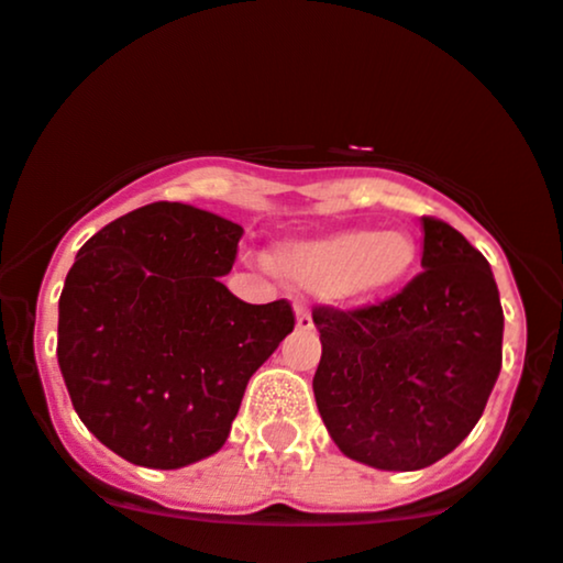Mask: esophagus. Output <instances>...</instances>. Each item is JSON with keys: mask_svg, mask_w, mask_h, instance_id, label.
Segmentation results:
<instances>
[{"mask_svg": "<svg viewBox=\"0 0 563 563\" xmlns=\"http://www.w3.org/2000/svg\"><path fill=\"white\" fill-rule=\"evenodd\" d=\"M312 314H310V307L307 305H296V329L301 331H310L312 329Z\"/></svg>", "mask_w": 563, "mask_h": 563, "instance_id": "obj_1", "label": "esophagus"}]
</instances>
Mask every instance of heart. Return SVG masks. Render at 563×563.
I'll list each match as a JSON object with an SVG mask.
<instances>
[{
	"label": "heart",
	"mask_w": 563,
	"mask_h": 563,
	"mask_svg": "<svg viewBox=\"0 0 563 563\" xmlns=\"http://www.w3.org/2000/svg\"><path fill=\"white\" fill-rule=\"evenodd\" d=\"M275 267L307 291L366 301L395 291L417 264V240L406 230H336L286 240L272 253Z\"/></svg>",
	"instance_id": "1"
}]
</instances>
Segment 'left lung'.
I'll return each mask as SVG.
<instances>
[{
	"label": "left lung",
	"mask_w": 563,
	"mask_h": 563,
	"mask_svg": "<svg viewBox=\"0 0 563 563\" xmlns=\"http://www.w3.org/2000/svg\"><path fill=\"white\" fill-rule=\"evenodd\" d=\"M422 272L361 310L314 307L312 390L342 454L376 471H422L454 452L503 366V305L489 262L446 221L422 216Z\"/></svg>",
	"instance_id": "8db88e82"
}]
</instances>
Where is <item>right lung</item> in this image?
Segmentation results:
<instances>
[{"instance_id": "obj_1", "label": "right lung", "mask_w": 563, "mask_h": 563, "mask_svg": "<svg viewBox=\"0 0 563 563\" xmlns=\"http://www.w3.org/2000/svg\"><path fill=\"white\" fill-rule=\"evenodd\" d=\"M243 227L152 202L77 253L58 301V366L74 411L122 460L176 471L224 446L245 385L294 331L286 299L221 283Z\"/></svg>"}]
</instances>
